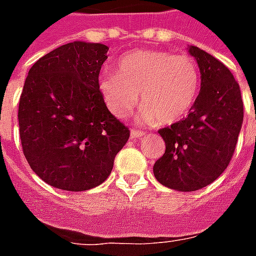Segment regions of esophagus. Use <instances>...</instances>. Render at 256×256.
I'll use <instances>...</instances> for the list:
<instances>
[{"mask_svg":"<svg viewBox=\"0 0 256 256\" xmlns=\"http://www.w3.org/2000/svg\"><path fill=\"white\" fill-rule=\"evenodd\" d=\"M145 133L144 132H141V130H132L130 132V138L132 140H140L141 137H144Z\"/></svg>","mask_w":256,"mask_h":256,"instance_id":"34e87169","label":"esophagus"}]
</instances>
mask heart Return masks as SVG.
Segmentation results:
<instances>
[{
    "label": "heart",
    "mask_w": 256,
    "mask_h": 256,
    "mask_svg": "<svg viewBox=\"0 0 256 256\" xmlns=\"http://www.w3.org/2000/svg\"><path fill=\"white\" fill-rule=\"evenodd\" d=\"M200 76L196 63L185 54L164 50H134L118 62V72L106 71L98 90L106 108L116 118H126L142 101L138 122L172 124L181 120L196 100Z\"/></svg>",
    "instance_id": "b5f03b06"
}]
</instances>
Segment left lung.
<instances>
[{"mask_svg":"<svg viewBox=\"0 0 256 256\" xmlns=\"http://www.w3.org/2000/svg\"><path fill=\"white\" fill-rule=\"evenodd\" d=\"M200 70V92L188 116L159 130L164 155L154 164L167 188L193 192L220 177L229 164L242 126L240 86L225 64L198 46H188Z\"/></svg>","mask_w":256,"mask_h":256,"instance_id":"obj_1","label":"left lung"}]
</instances>
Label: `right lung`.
<instances>
[{
	"label": "right lung",
	"mask_w": 256,
	"mask_h": 256,
	"mask_svg": "<svg viewBox=\"0 0 256 256\" xmlns=\"http://www.w3.org/2000/svg\"><path fill=\"white\" fill-rule=\"evenodd\" d=\"M110 48L74 41L30 68L19 102L23 154L42 181L70 192L98 186L130 132L108 111L98 74Z\"/></svg>",
	"instance_id": "1"
}]
</instances>
